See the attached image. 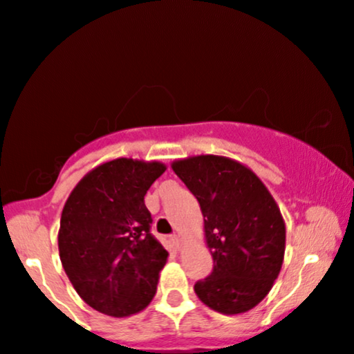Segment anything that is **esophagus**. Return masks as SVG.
<instances>
[{
  "label": "esophagus",
  "instance_id": "1",
  "mask_svg": "<svg viewBox=\"0 0 354 354\" xmlns=\"http://www.w3.org/2000/svg\"><path fill=\"white\" fill-rule=\"evenodd\" d=\"M171 239H173V243L176 244V246H180V243H181V239H180V234H173Z\"/></svg>",
  "mask_w": 354,
  "mask_h": 354
}]
</instances>
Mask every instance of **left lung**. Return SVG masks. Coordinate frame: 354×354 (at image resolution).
<instances>
[{
    "instance_id": "obj_1",
    "label": "left lung",
    "mask_w": 354,
    "mask_h": 354,
    "mask_svg": "<svg viewBox=\"0 0 354 354\" xmlns=\"http://www.w3.org/2000/svg\"><path fill=\"white\" fill-rule=\"evenodd\" d=\"M173 171L199 202L214 268L196 281L202 303L241 314L266 298L285 254V221L262 181L234 160L199 155L178 160Z\"/></svg>"
}]
</instances>
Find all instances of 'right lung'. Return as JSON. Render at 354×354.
Here are the masks:
<instances>
[{
  "label": "right lung",
  "instance_id": "add662e5",
  "mask_svg": "<svg viewBox=\"0 0 354 354\" xmlns=\"http://www.w3.org/2000/svg\"><path fill=\"white\" fill-rule=\"evenodd\" d=\"M165 169L158 162L111 160L86 174L66 201L61 263L77 295L98 313L128 317L157 293L168 251L150 233L144 196Z\"/></svg>",
  "mask_w": 354,
  "mask_h": 354
}]
</instances>
